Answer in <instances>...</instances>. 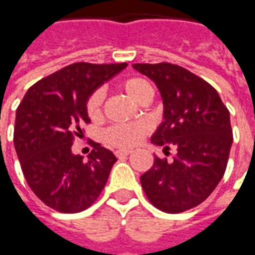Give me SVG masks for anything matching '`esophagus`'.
<instances>
[{"label":"esophagus","instance_id":"obj_1","mask_svg":"<svg viewBox=\"0 0 255 255\" xmlns=\"http://www.w3.org/2000/svg\"><path fill=\"white\" fill-rule=\"evenodd\" d=\"M132 153V150L129 149H119L115 151V154H116L117 158H122V157H127V155H129Z\"/></svg>","mask_w":255,"mask_h":255}]
</instances>
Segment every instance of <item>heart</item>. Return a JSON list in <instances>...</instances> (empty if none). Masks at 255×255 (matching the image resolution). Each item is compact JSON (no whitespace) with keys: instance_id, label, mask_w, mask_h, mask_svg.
<instances>
[{"instance_id":"1","label":"heart","mask_w":255,"mask_h":255,"mask_svg":"<svg viewBox=\"0 0 255 255\" xmlns=\"http://www.w3.org/2000/svg\"><path fill=\"white\" fill-rule=\"evenodd\" d=\"M123 90L127 93L133 101L142 104L146 100H151L153 89L142 78H128L122 82ZM102 104H104V91L101 89L93 91L86 102V113L91 120H98L102 115ZM149 128L143 123H129V124H117L112 126L105 131L106 143L115 147H132L138 144Z\"/></svg>"}]
</instances>
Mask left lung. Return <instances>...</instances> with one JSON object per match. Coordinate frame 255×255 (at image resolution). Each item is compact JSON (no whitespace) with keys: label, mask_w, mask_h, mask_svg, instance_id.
<instances>
[{"label":"left lung","mask_w":255,"mask_h":255,"mask_svg":"<svg viewBox=\"0 0 255 255\" xmlns=\"http://www.w3.org/2000/svg\"><path fill=\"white\" fill-rule=\"evenodd\" d=\"M160 90L164 122L151 142L175 146L173 160L155 157L140 176L151 205L165 213H182L202 203L224 176L232 146L230 111L213 86L176 64H133Z\"/></svg>","instance_id":"8db88e82"}]
</instances>
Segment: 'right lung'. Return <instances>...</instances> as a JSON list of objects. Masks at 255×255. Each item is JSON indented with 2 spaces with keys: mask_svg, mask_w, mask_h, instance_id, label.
I'll return each mask as SVG.
<instances>
[{
  "mask_svg": "<svg viewBox=\"0 0 255 255\" xmlns=\"http://www.w3.org/2000/svg\"><path fill=\"white\" fill-rule=\"evenodd\" d=\"M127 64L75 63L41 79L16 111L13 142L30 188L49 208L78 213L90 208L105 187L117 158L100 143L84 161L72 153L75 138L89 124L90 94Z\"/></svg>",
  "mask_w": 255,
  "mask_h": 255,
  "instance_id": "1",
  "label": "right lung"
}]
</instances>
